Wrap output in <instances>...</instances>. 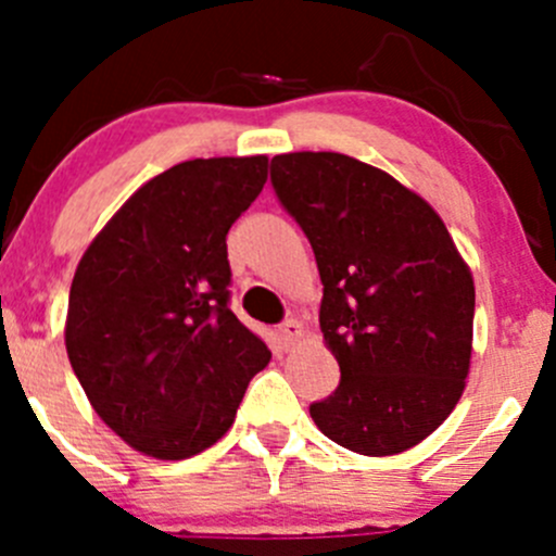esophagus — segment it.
Instances as JSON below:
<instances>
[{
  "label": "esophagus",
  "instance_id": "esophagus-1",
  "mask_svg": "<svg viewBox=\"0 0 556 556\" xmlns=\"http://www.w3.org/2000/svg\"><path fill=\"white\" fill-rule=\"evenodd\" d=\"M301 336H304V328H301L299 319H285V323L279 325V339H282L285 346H293Z\"/></svg>",
  "mask_w": 556,
  "mask_h": 556
}]
</instances>
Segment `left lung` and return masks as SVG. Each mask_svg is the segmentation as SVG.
I'll list each match as a JSON object with an SVG mask.
<instances>
[{"instance_id":"left-lung-1","label":"left lung","mask_w":556,"mask_h":556,"mask_svg":"<svg viewBox=\"0 0 556 556\" xmlns=\"http://www.w3.org/2000/svg\"><path fill=\"white\" fill-rule=\"evenodd\" d=\"M271 185L314 250L319 328L341 368L333 395L309 406L314 425L368 457L412 450L465 390L468 263L428 201L350 155H274Z\"/></svg>"}]
</instances>
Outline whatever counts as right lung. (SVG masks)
<instances>
[{
	"label": "right lung",
	"mask_w": 556,
	"mask_h": 556,
	"mask_svg": "<svg viewBox=\"0 0 556 556\" xmlns=\"http://www.w3.org/2000/svg\"><path fill=\"white\" fill-rule=\"evenodd\" d=\"M266 155L195 159L144 182L77 263L66 355L93 412L134 450L185 459L233 425L271 352L228 309V228Z\"/></svg>",
	"instance_id": "right-lung-1"
}]
</instances>
